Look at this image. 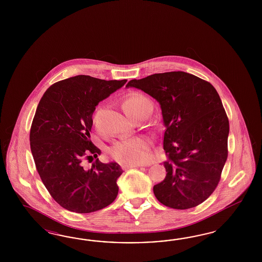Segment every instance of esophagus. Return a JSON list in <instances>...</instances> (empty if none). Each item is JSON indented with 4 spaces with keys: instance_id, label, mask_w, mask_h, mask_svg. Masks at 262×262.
Wrapping results in <instances>:
<instances>
[{
    "instance_id": "esophagus-1",
    "label": "esophagus",
    "mask_w": 262,
    "mask_h": 262,
    "mask_svg": "<svg viewBox=\"0 0 262 262\" xmlns=\"http://www.w3.org/2000/svg\"><path fill=\"white\" fill-rule=\"evenodd\" d=\"M143 165H125V169H129V168H138V167H142Z\"/></svg>"
}]
</instances>
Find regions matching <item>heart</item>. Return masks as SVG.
<instances>
[{"label":"heart","instance_id":"obj_1","mask_svg":"<svg viewBox=\"0 0 262 262\" xmlns=\"http://www.w3.org/2000/svg\"><path fill=\"white\" fill-rule=\"evenodd\" d=\"M123 111L130 119L138 116H148L151 113V103L146 97L132 94L122 103ZM151 141L147 137H133L113 143L108 149L112 159L124 165H140L148 159Z\"/></svg>","mask_w":262,"mask_h":262}]
</instances>
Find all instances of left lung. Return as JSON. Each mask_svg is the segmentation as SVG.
I'll list each match as a JSON object with an SVG mask.
<instances>
[{
  "label": "left lung",
  "mask_w": 262,
  "mask_h": 262,
  "mask_svg": "<svg viewBox=\"0 0 262 262\" xmlns=\"http://www.w3.org/2000/svg\"><path fill=\"white\" fill-rule=\"evenodd\" d=\"M126 88L142 90L161 108L167 174L154 186L156 198L174 209L205 202L219 183L228 158L230 125L216 89L182 71L132 79Z\"/></svg>",
  "instance_id": "1"
}]
</instances>
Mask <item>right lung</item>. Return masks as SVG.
I'll return each mask as SVG.
<instances>
[{"label": "right lung", "mask_w": 262, "mask_h": 262, "mask_svg": "<svg viewBox=\"0 0 262 262\" xmlns=\"http://www.w3.org/2000/svg\"><path fill=\"white\" fill-rule=\"evenodd\" d=\"M126 82L79 75L54 83L40 100L30 133L32 157L49 193L67 210L94 212L118 195L119 164L97 159L88 168L83 159L101 154L90 140L96 106Z\"/></svg>", "instance_id": "add662e5"}]
</instances>
